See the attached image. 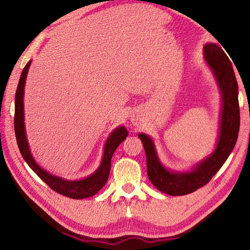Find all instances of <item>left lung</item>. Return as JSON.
I'll list each match as a JSON object with an SVG mask.
<instances>
[{"label":"left lung","mask_w":250,"mask_h":250,"mask_svg":"<svg viewBox=\"0 0 250 250\" xmlns=\"http://www.w3.org/2000/svg\"><path fill=\"white\" fill-rule=\"evenodd\" d=\"M204 55L218 81L222 93L220 135L213 155L198 164L192 172L173 173L159 162L155 146L149 137L139 134L146 153L148 177L156 188L169 195L189 194L208 183L233 150L240 131L238 86L229 57L216 44L205 45Z\"/></svg>","instance_id":"left-lung-1"}]
</instances>
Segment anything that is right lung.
<instances>
[{"label":"right lung","mask_w":250,"mask_h":250,"mask_svg":"<svg viewBox=\"0 0 250 250\" xmlns=\"http://www.w3.org/2000/svg\"><path fill=\"white\" fill-rule=\"evenodd\" d=\"M30 63L31 62L26 63L22 73H21L17 91H16L15 97L14 128L16 140H17V144L21 156L23 157L24 161L29 164V167L36 173L37 176L42 180H44L52 190L56 191V192L59 194L65 195L67 198L71 199H84L89 198V196H92L95 193H98L99 191L104 187L106 182H107L110 171L111 157H113L116 148L125 140L126 136H128V131L125 130V126H120V128L116 129L113 133L110 134L105 144L102 163H101L98 171L92 174L91 176L82 180H76V182H68V180L52 176L51 174H48L46 171H44V169H42L35 163L34 159L30 152L28 142H26L25 137L23 124V89Z\"/></svg>","instance_id":"obj_1"}]
</instances>
